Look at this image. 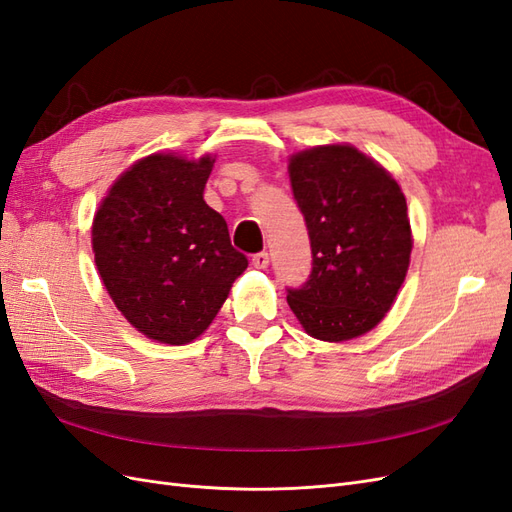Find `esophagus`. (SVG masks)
I'll list each match as a JSON object with an SVG mask.
<instances>
[{
    "mask_svg": "<svg viewBox=\"0 0 512 512\" xmlns=\"http://www.w3.org/2000/svg\"><path fill=\"white\" fill-rule=\"evenodd\" d=\"M252 265L256 269H267L269 267V254L267 252H258L252 256Z\"/></svg>",
    "mask_w": 512,
    "mask_h": 512,
    "instance_id": "obj_1",
    "label": "esophagus"
}]
</instances>
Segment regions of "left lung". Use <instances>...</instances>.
<instances>
[{
    "instance_id": "obj_1",
    "label": "left lung",
    "mask_w": 512,
    "mask_h": 512,
    "mask_svg": "<svg viewBox=\"0 0 512 512\" xmlns=\"http://www.w3.org/2000/svg\"><path fill=\"white\" fill-rule=\"evenodd\" d=\"M294 200L312 243V273L288 290L307 335L348 342L369 333L406 280L412 230L389 170L352 145H318L288 162Z\"/></svg>"
}]
</instances>
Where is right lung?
Wrapping results in <instances>:
<instances>
[{
	"mask_svg": "<svg viewBox=\"0 0 512 512\" xmlns=\"http://www.w3.org/2000/svg\"><path fill=\"white\" fill-rule=\"evenodd\" d=\"M213 162L151 153L119 175L94 215L91 247L108 297L153 342H194L247 269L203 198Z\"/></svg>",
	"mask_w": 512,
	"mask_h": 512,
	"instance_id": "1",
	"label": "right lung"
}]
</instances>
